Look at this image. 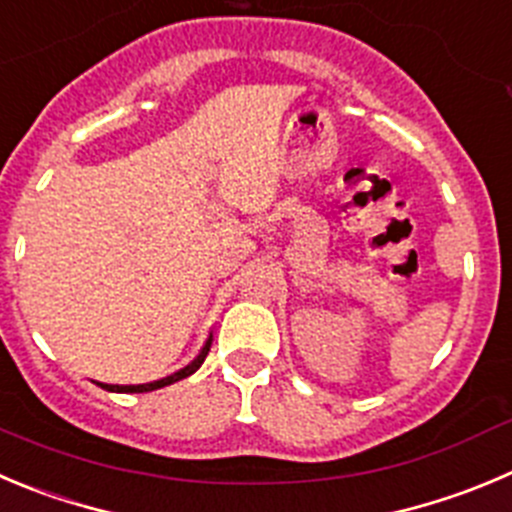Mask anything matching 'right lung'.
Listing matches in <instances>:
<instances>
[{"instance_id": "obj_1", "label": "right lung", "mask_w": 512, "mask_h": 512, "mask_svg": "<svg viewBox=\"0 0 512 512\" xmlns=\"http://www.w3.org/2000/svg\"><path fill=\"white\" fill-rule=\"evenodd\" d=\"M209 348H212V336H209V341L204 343V348H202V351H199V356L194 358V361H191L189 366L179 369V371H176V374L166 376V379L151 381V384H126V386H121V384H100V381H98V386H100V389H105V391H116V394H143V391L161 389V386H169V384H174V381H181V379H186V376L194 374V371H197L199 366L204 364V358H207Z\"/></svg>"}]
</instances>
